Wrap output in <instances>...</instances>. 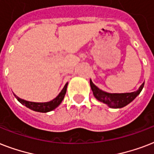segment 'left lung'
<instances>
[{"label":"left lung","instance_id":"1","mask_svg":"<svg viewBox=\"0 0 154 154\" xmlns=\"http://www.w3.org/2000/svg\"><path fill=\"white\" fill-rule=\"evenodd\" d=\"M144 84L139 87V89L135 92L125 93V94H110L100 89L93 83L90 79V87L94 94V96L97 101L107 105L109 107L112 109H120L125 107V105L133 101L137 95L140 94L144 87Z\"/></svg>","mask_w":154,"mask_h":154}]
</instances>
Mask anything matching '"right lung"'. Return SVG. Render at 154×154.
<instances>
[{"instance_id": "right-lung-1", "label": "right lung", "mask_w": 154, "mask_h": 154, "mask_svg": "<svg viewBox=\"0 0 154 154\" xmlns=\"http://www.w3.org/2000/svg\"><path fill=\"white\" fill-rule=\"evenodd\" d=\"M67 85L68 83L65 85V86L62 89V90L60 91V93L58 94L57 96L55 98L48 102H32V101H28L25 100L18 97L17 96H16L14 94V96L17 101L20 103H21L22 105L26 106L27 108L36 111V112H50L52 110L55 109L56 108L58 107L60 105L61 101H63V99L65 97V95L66 94V90H67Z\"/></svg>"}]
</instances>
